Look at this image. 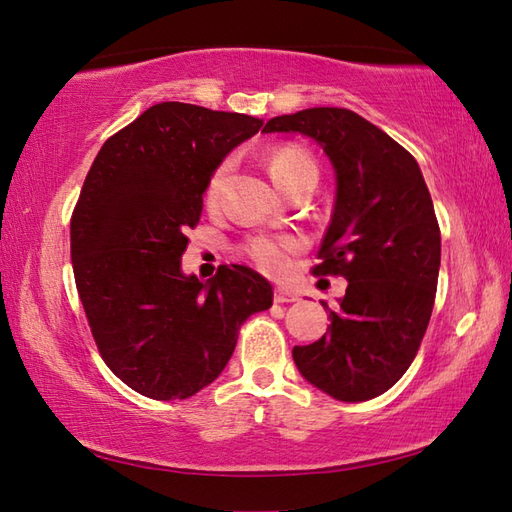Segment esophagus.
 I'll list each match as a JSON object with an SVG mask.
<instances>
[{
    "label": "esophagus",
    "instance_id": "34e87169",
    "mask_svg": "<svg viewBox=\"0 0 512 512\" xmlns=\"http://www.w3.org/2000/svg\"><path fill=\"white\" fill-rule=\"evenodd\" d=\"M292 301H299L295 292L288 288H275V303H292Z\"/></svg>",
    "mask_w": 512,
    "mask_h": 512
}]
</instances>
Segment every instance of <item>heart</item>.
<instances>
[{"instance_id":"obj_1","label":"heart","mask_w":512,"mask_h":512,"mask_svg":"<svg viewBox=\"0 0 512 512\" xmlns=\"http://www.w3.org/2000/svg\"><path fill=\"white\" fill-rule=\"evenodd\" d=\"M268 171L270 176H273L277 187L284 193L295 189L301 182L319 178L314 160L310 158L306 149H301L297 145H281L270 151ZM226 173H228V162H222V165H217L211 171V176L206 180L204 191H202V200L206 209H215V206L220 204ZM299 248H301V242L292 235H255L242 246L244 255L250 259V262L270 275L286 273L290 268L292 255L299 253Z\"/></svg>"}]
</instances>
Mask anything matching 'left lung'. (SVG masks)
Returning <instances> with one entry per match:
<instances>
[{
  "mask_svg": "<svg viewBox=\"0 0 512 512\" xmlns=\"http://www.w3.org/2000/svg\"><path fill=\"white\" fill-rule=\"evenodd\" d=\"M264 132L310 136L336 171L332 222L312 273L341 275L347 290L328 332L295 345L292 358L336 400L376 398L416 358L436 301L440 226L422 171L383 129L343 107L275 116Z\"/></svg>",
  "mask_w": 512,
  "mask_h": 512,
  "instance_id": "left-lung-1",
  "label": "left lung"
}]
</instances>
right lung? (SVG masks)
Wrapping results in <instances>:
<instances>
[{
	"mask_svg": "<svg viewBox=\"0 0 512 512\" xmlns=\"http://www.w3.org/2000/svg\"><path fill=\"white\" fill-rule=\"evenodd\" d=\"M264 121L189 103H158L105 140L70 220L76 290L105 365L138 394L184 400L211 385L273 286L246 266L204 284L184 275L187 231L231 149Z\"/></svg>",
	"mask_w": 512,
	"mask_h": 512,
	"instance_id": "right-lung-1",
	"label": "right lung"
}]
</instances>
